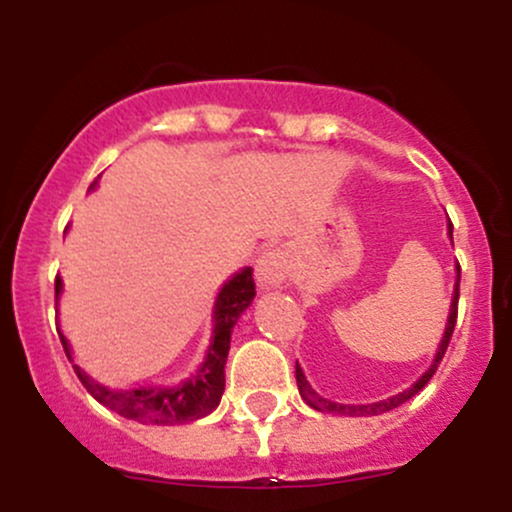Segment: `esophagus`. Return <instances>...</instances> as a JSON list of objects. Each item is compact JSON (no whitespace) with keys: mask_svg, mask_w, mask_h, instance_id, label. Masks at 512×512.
Wrapping results in <instances>:
<instances>
[{"mask_svg":"<svg viewBox=\"0 0 512 512\" xmlns=\"http://www.w3.org/2000/svg\"><path fill=\"white\" fill-rule=\"evenodd\" d=\"M257 281L260 286H281L293 272V262L284 248H272L257 260Z\"/></svg>","mask_w":512,"mask_h":512,"instance_id":"esophagus-1","label":"esophagus"}]
</instances>
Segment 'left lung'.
Instances as JSON below:
<instances>
[{"label": "left lung", "mask_w": 512, "mask_h": 512, "mask_svg": "<svg viewBox=\"0 0 512 512\" xmlns=\"http://www.w3.org/2000/svg\"><path fill=\"white\" fill-rule=\"evenodd\" d=\"M450 236H452V223H450ZM457 272H460V264H457ZM457 301H460V276H457V284H455V296H452V305H450V317H448V325H445V334H443V342L438 346V354L433 358V366L426 370L424 375H421L419 383H414V387H409V390L399 392V395L385 399V402H373V404H337V402H330V399H322L317 392L310 387L308 380H305L301 366L296 363V383H298V392H301L303 402L308 404V407H313L317 411H327V414H344V416H378L383 414V411H390L399 407V404H404L407 399H411L416 395L419 390H424L428 380L433 378V373H436V368L440 366V361H443L445 351H448V344L452 339V330H455V322H457Z\"/></svg>", "instance_id": "obj_1"}]
</instances>
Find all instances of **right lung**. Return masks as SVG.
<instances>
[{"mask_svg":"<svg viewBox=\"0 0 512 512\" xmlns=\"http://www.w3.org/2000/svg\"><path fill=\"white\" fill-rule=\"evenodd\" d=\"M60 291L62 279L57 276L55 298L60 296ZM252 298H255V279H252V269L245 267L228 284H223L219 298H216L214 339H211L202 368L178 387H142V390L117 392L98 385L79 366H74V373L79 375L81 385L86 387L88 395L110 411H117L120 416H125V419L151 426H178L187 424V421L202 419V416L211 414V411L219 407L223 387H226V373H223V368H226L228 349H231L233 325L238 322L240 313L252 303ZM57 334H60L64 354H67V358H72L69 342L64 339L60 330H57Z\"/></svg>","mask_w":512,"mask_h":512,"instance_id":"obj_1","label":"right lung"}]
</instances>
